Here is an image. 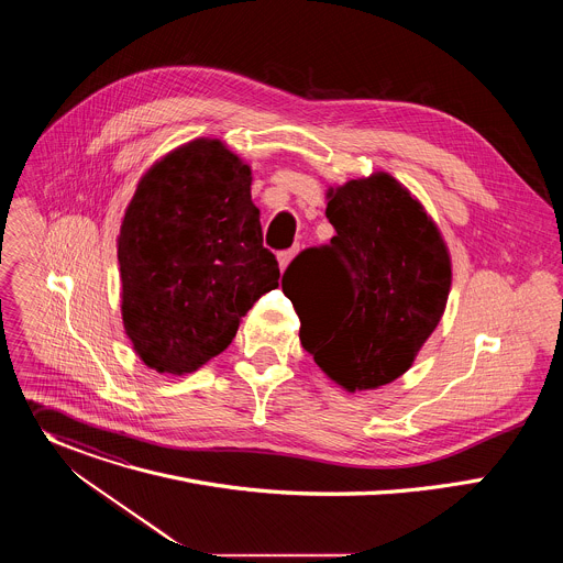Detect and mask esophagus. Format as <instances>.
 <instances>
[{
	"label": "esophagus",
	"mask_w": 563,
	"mask_h": 563,
	"mask_svg": "<svg viewBox=\"0 0 563 563\" xmlns=\"http://www.w3.org/2000/svg\"><path fill=\"white\" fill-rule=\"evenodd\" d=\"M294 258V250H287V252H280L278 254V265H280V269H285L287 265H289V261Z\"/></svg>",
	"instance_id": "34e87169"
}]
</instances>
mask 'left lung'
Listing matches in <instances>:
<instances>
[{
	"label": "left lung",
	"instance_id": "8db88e82",
	"mask_svg": "<svg viewBox=\"0 0 563 563\" xmlns=\"http://www.w3.org/2000/svg\"><path fill=\"white\" fill-rule=\"evenodd\" d=\"M330 245L300 252L283 291L300 343L347 391L406 374L443 316L452 265L421 202L389 174L330 189Z\"/></svg>",
	"mask_w": 563,
	"mask_h": 563
}]
</instances>
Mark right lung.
<instances>
[{
  "instance_id": "1",
  "label": "right lung",
  "mask_w": 563,
  "mask_h": 563,
  "mask_svg": "<svg viewBox=\"0 0 563 563\" xmlns=\"http://www.w3.org/2000/svg\"><path fill=\"white\" fill-rule=\"evenodd\" d=\"M118 263L124 330L144 365L178 376L202 367L278 287L252 169L205 137L165 155L126 207Z\"/></svg>"
}]
</instances>
